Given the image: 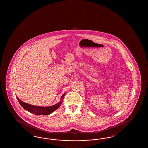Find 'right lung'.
I'll return each mask as SVG.
<instances>
[{
    "label": "right lung",
    "mask_w": 148,
    "mask_h": 148,
    "mask_svg": "<svg viewBox=\"0 0 148 148\" xmlns=\"http://www.w3.org/2000/svg\"><path fill=\"white\" fill-rule=\"evenodd\" d=\"M65 95V93L63 94L61 98V101L58 103L54 105L53 106H48V107H41V106H36L34 105H32L30 104L26 103L21 100L19 99L17 97V99L18 100V102L20 105L24 108L25 110L29 111L32 113H33L37 116L40 115H49L51 113L54 112L56 109H58L61 105L63 101V99Z\"/></svg>",
    "instance_id": "add662e5"
}]
</instances>
